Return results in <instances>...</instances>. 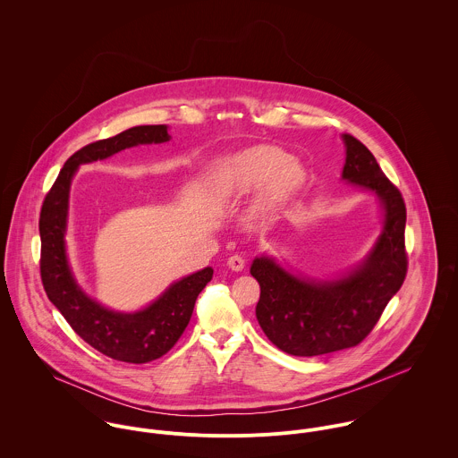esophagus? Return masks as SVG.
Returning a JSON list of instances; mask_svg holds the SVG:
<instances>
[{
    "mask_svg": "<svg viewBox=\"0 0 458 458\" xmlns=\"http://www.w3.org/2000/svg\"><path fill=\"white\" fill-rule=\"evenodd\" d=\"M227 266L233 269V271H242L245 267V259L242 256H231L227 259Z\"/></svg>",
    "mask_w": 458,
    "mask_h": 458,
    "instance_id": "34e87169",
    "label": "esophagus"
}]
</instances>
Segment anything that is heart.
<instances>
[{
  "mask_svg": "<svg viewBox=\"0 0 458 458\" xmlns=\"http://www.w3.org/2000/svg\"><path fill=\"white\" fill-rule=\"evenodd\" d=\"M301 162L278 146L259 144L242 149L216 167L213 187L224 196H245L256 189V215H267L296 196L305 185Z\"/></svg>",
  "mask_w": 458,
  "mask_h": 458,
  "instance_id": "obj_1",
  "label": "heart"
}]
</instances>
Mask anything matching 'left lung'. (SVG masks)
I'll return each mask as SVG.
<instances>
[{"instance_id":"1","label":"left lung","mask_w":458,"mask_h":458,"mask_svg":"<svg viewBox=\"0 0 458 458\" xmlns=\"http://www.w3.org/2000/svg\"><path fill=\"white\" fill-rule=\"evenodd\" d=\"M342 180L381 202V233L370 252L333 278L293 273L269 256L256 258L250 266L261 285L256 316L262 331L293 356H321L358 345L376 327L407 273L402 194L365 144L349 133H342Z\"/></svg>"}]
</instances>
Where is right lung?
Here are the masks:
<instances>
[{
  "label": "right lung",
  "instance_id": "1",
  "mask_svg": "<svg viewBox=\"0 0 458 458\" xmlns=\"http://www.w3.org/2000/svg\"><path fill=\"white\" fill-rule=\"evenodd\" d=\"M167 129V125H139L81 148L66 160L40 211V275L47 298L84 342L125 363H148L173 349L189 325L197 296L211 280L213 269L208 266L173 282L140 310L120 312L104 307L82 291L68 261L70 185L82 164L106 160L139 144L167 142L171 139Z\"/></svg>",
  "mask_w": 458,
  "mask_h": 458
}]
</instances>
